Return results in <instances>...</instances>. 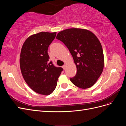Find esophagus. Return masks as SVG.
<instances>
[{
    "mask_svg": "<svg viewBox=\"0 0 126 126\" xmlns=\"http://www.w3.org/2000/svg\"><path fill=\"white\" fill-rule=\"evenodd\" d=\"M66 64H64V65H63V69L64 70L66 69Z\"/></svg>",
    "mask_w": 126,
    "mask_h": 126,
    "instance_id": "obj_1",
    "label": "esophagus"
}]
</instances>
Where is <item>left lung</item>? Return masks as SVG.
Wrapping results in <instances>:
<instances>
[{"instance_id":"obj_1","label":"left lung","mask_w":126,"mask_h":126,"mask_svg":"<svg viewBox=\"0 0 126 126\" xmlns=\"http://www.w3.org/2000/svg\"><path fill=\"white\" fill-rule=\"evenodd\" d=\"M56 38L65 45L73 57L77 74L70 80L80 88L92 87L104 67V56L100 41L90 30L69 28L60 32Z\"/></svg>"}]
</instances>
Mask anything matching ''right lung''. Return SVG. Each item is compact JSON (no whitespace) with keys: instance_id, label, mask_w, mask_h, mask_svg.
<instances>
[{"instance_id":"add662e5","label":"right lung","mask_w":126,"mask_h":126,"mask_svg":"<svg viewBox=\"0 0 126 126\" xmlns=\"http://www.w3.org/2000/svg\"><path fill=\"white\" fill-rule=\"evenodd\" d=\"M56 32H40L28 37L22 45L20 67L27 84L35 92L47 96L55 89L63 69L49 62V46Z\"/></svg>"}]
</instances>
